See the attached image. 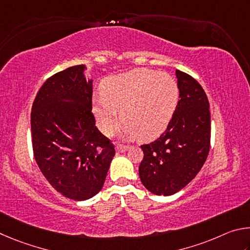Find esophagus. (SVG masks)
<instances>
[{
    "label": "esophagus",
    "instance_id": "esophagus-1",
    "mask_svg": "<svg viewBox=\"0 0 250 250\" xmlns=\"http://www.w3.org/2000/svg\"><path fill=\"white\" fill-rule=\"evenodd\" d=\"M128 150V146H124V145H118L117 147H116V151L118 152V154H123V152H125V151H127Z\"/></svg>",
    "mask_w": 250,
    "mask_h": 250
}]
</instances>
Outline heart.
I'll return each mask as SVG.
<instances>
[{"label":"heart","instance_id":"heart-1","mask_svg":"<svg viewBox=\"0 0 250 250\" xmlns=\"http://www.w3.org/2000/svg\"><path fill=\"white\" fill-rule=\"evenodd\" d=\"M101 96L93 101L92 108L104 134L111 135L118 128L122 111L128 136L152 141L165 132L176 112L179 87L169 73L134 69L105 78Z\"/></svg>","mask_w":250,"mask_h":250}]
</instances>
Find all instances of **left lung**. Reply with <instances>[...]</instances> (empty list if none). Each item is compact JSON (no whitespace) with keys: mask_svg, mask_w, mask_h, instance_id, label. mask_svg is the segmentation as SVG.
<instances>
[{"mask_svg":"<svg viewBox=\"0 0 250 250\" xmlns=\"http://www.w3.org/2000/svg\"><path fill=\"white\" fill-rule=\"evenodd\" d=\"M179 100L167 129L158 139L141 146L139 178L156 195H172L193 180L209 151V103L200 83L176 70Z\"/></svg>","mask_w":250,"mask_h":250,"instance_id":"8db88e82","label":"left lung"}]
</instances>
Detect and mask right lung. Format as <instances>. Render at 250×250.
<instances>
[{
    "mask_svg": "<svg viewBox=\"0 0 250 250\" xmlns=\"http://www.w3.org/2000/svg\"><path fill=\"white\" fill-rule=\"evenodd\" d=\"M84 64L54 74L35 98L30 115L35 160L60 194L84 201L104 185L115 149L96 128L93 79Z\"/></svg>",
    "mask_w": 250,
    "mask_h": 250,
    "instance_id": "add662e5",
    "label": "right lung"
}]
</instances>
